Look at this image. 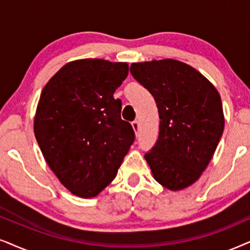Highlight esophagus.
Instances as JSON below:
<instances>
[{
  "mask_svg": "<svg viewBox=\"0 0 250 250\" xmlns=\"http://www.w3.org/2000/svg\"><path fill=\"white\" fill-rule=\"evenodd\" d=\"M131 125H132V129H134L136 134L138 132V129H140V122L137 121V120H135V121L131 122Z\"/></svg>",
  "mask_w": 250,
  "mask_h": 250,
  "instance_id": "34e87169",
  "label": "esophagus"
}]
</instances>
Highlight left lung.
I'll list each match as a JSON object with an SVG mask.
<instances>
[{"label":"left lung","instance_id":"obj_1","mask_svg":"<svg viewBox=\"0 0 250 250\" xmlns=\"http://www.w3.org/2000/svg\"><path fill=\"white\" fill-rule=\"evenodd\" d=\"M130 72L152 94L159 113L158 140L144 156L153 178L169 190L187 188L207 168L223 135L219 93L176 60L132 63Z\"/></svg>","mask_w":250,"mask_h":250}]
</instances>
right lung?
<instances>
[{"label": "right lung", "instance_id": "right-lung-1", "mask_svg": "<svg viewBox=\"0 0 250 250\" xmlns=\"http://www.w3.org/2000/svg\"><path fill=\"white\" fill-rule=\"evenodd\" d=\"M123 62H70L41 92L34 135L50 169L72 194L94 197L114 180L135 141L114 92L127 78Z\"/></svg>", "mask_w": 250, "mask_h": 250}]
</instances>
